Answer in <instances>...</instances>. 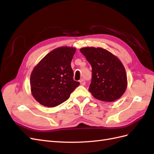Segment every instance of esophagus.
<instances>
[{
	"label": "esophagus",
	"instance_id": "esophagus-1",
	"mask_svg": "<svg viewBox=\"0 0 154 154\" xmlns=\"http://www.w3.org/2000/svg\"><path fill=\"white\" fill-rule=\"evenodd\" d=\"M80 83L81 85H85V82L84 80H81L80 81Z\"/></svg>",
	"mask_w": 154,
	"mask_h": 154
}]
</instances>
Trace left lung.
<instances>
[{"label": "left lung", "mask_w": 154, "mask_h": 154, "mask_svg": "<svg viewBox=\"0 0 154 154\" xmlns=\"http://www.w3.org/2000/svg\"><path fill=\"white\" fill-rule=\"evenodd\" d=\"M80 50L92 67L88 91L101 101L112 102L119 99L127 87V74L119 59L101 48H83Z\"/></svg>", "instance_id": "1"}]
</instances>
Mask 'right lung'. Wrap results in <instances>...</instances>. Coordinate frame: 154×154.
<instances>
[{
  "label": "right lung",
  "mask_w": 154,
  "mask_h": 154,
  "mask_svg": "<svg viewBox=\"0 0 154 154\" xmlns=\"http://www.w3.org/2000/svg\"><path fill=\"white\" fill-rule=\"evenodd\" d=\"M76 49L60 47L53 49L34 67L30 76L31 92L45 106H57L69 99L80 85L73 80L71 63Z\"/></svg>",
  "instance_id": "right-lung-1"
}]
</instances>
